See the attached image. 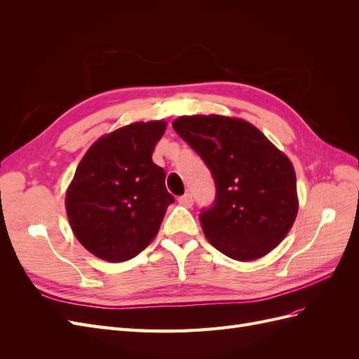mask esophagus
Listing matches in <instances>:
<instances>
[{"mask_svg":"<svg viewBox=\"0 0 359 359\" xmlns=\"http://www.w3.org/2000/svg\"><path fill=\"white\" fill-rule=\"evenodd\" d=\"M180 203H182L184 206H191L193 205V196H191V193H186V194H182V196H180Z\"/></svg>","mask_w":359,"mask_h":359,"instance_id":"esophagus-1","label":"esophagus"}]
</instances>
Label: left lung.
Segmentation results:
<instances>
[{
    "instance_id": "left-lung-1",
    "label": "left lung",
    "mask_w": 359,
    "mask_h": 359,
    "mask_svg": "<svg viewBox=\"0 0 359 359\" xmlns=\"http://www.w3.org/2000/svg\"><path fill=\"white\" fill-rule=\"evenodd\" d=\"M172 127L201 156L215 182V201L199 215L206 240L241 262L268 255L298 214L290 160L244 119L180 116Z\"/></svg>"
}]
</instances>
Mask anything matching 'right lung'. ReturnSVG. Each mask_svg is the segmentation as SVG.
<instances>
[{"label":"right lung","instance_id":"add662e5","mask_svg":"<svg viewBox=\"0 0 359 359\" xmlns=\"http://www.w3.org/2000/svg\"><path fill=\"white\" fill-rule=\"evenodd\" d=\"M165 121L133 123L100 137L82 157L66 193L78 241L107 262H124L154 240L168 206L166 172L153 151Z\"/></svg>","mask_w":359,"mask_h":359}]
</instances>
